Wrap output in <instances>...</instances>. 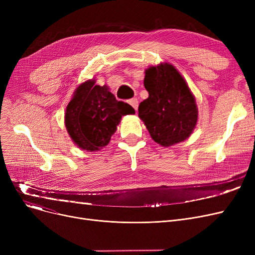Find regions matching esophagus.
I'll return each mask as SVG.
<instances>
[{"mask_svg":"<svg viewBox=\"0 0 255 255\" xmlns=\"http://www.w3.org/2000/svg\"><path fill=\"white\" fill-rule=\"evenodd\" d=\"M129 103L132 105V107H133V109H134L135 111L137 110V107H138V100H137L136 98L130 99V100H129Z\"/></svg>","mask_w":255,"mask_h":255,"instance_id":"obj_1","label":"esophagus"}]
</instances>
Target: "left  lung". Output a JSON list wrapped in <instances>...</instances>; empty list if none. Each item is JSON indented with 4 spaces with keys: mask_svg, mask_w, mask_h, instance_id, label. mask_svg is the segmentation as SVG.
Listing matches in <instances>:
<instances>
[{
    "mask_svg": "<svg viewBox=\"0 0 255 255\" xmlns=\"http://www.w3.org/2000/svg\"><path fill=\"white\" fill-rule=\"evenodd\" d=\"M143 85L149 97L140 102L138 117L151 137L162 146L188 138L195 128V98L180 72L168 63L145 70Z\"/></svg>",
    "mask_w": 255,
    "mask_h": 255,
    "instance_id": "1",
    "label": "left lung"
}]
</instances>
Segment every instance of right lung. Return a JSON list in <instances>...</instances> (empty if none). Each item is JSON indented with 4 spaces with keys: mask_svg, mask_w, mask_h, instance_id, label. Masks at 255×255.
<instances>
[{
    "mask_svg": "<svg viewBox=\"0 0 255 255\" xmlns=\"http://www.w3.org/2000/svg\"><path fill=\"white\" fill-rule=\"evenodd\" d=\"M135 114L126 102L118 101L106 86L90 79L80 85L66 107L65 126L80 149L98 151L109 144L123 116Z\"/></svg>",
    "mask_w": 255,
    "mask_h": 255,
    "instance_id": "add662e5",
    "label": "right lung"
}]
</instances>
